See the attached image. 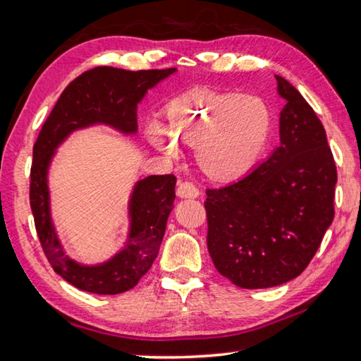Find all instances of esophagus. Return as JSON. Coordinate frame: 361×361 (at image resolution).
Masks as SVG:
<instances>
[{
  "label": "esophagus",
  "mask_w": 361,
  "mask_h": 361,
  "mask_svg": "<svg viewBox=\"0 0 361 361\" xmlns=\"http://www.w3.org/2000/svg\"><path fill=\"white\" fill-rule=\"evenodd\" d=\"M176 194H178V197H181V199H195V197H199L200 192H199V189L192 185V183L183 181L178 185Z\"/></svg>",
  "instance_id": "esophagus-1"
}]
</instances>
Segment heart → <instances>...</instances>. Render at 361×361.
<instances>
[{
	"mask_svg": "<svg viewBox=\"0 0 361 361\" xmlns=\"http://www.w3.org/2000/svg\"><path fill=\"white\" fill-rule=\"evenodd\" d=\"M272 127V109L262 97L195 87L164 106L162 121L149 127L148 137L170 157H178V146L195 148V164L207 178L231 183L261 161Z\"/></svg>",
	"mask_w": 361,
	"mask_h": 361,
	"instance_id": "b5f03b06",
	"label": "heart"
}]
</instances>
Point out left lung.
<instances>
[{
    "label": "left lung",
    "instance_id": "left-lung-1",
    "mask_svg": "<svg viewBox=\"0 0 361 361\" xmlns=\"http://www.w3.org/2000/svg\"><path fill=\"white\" fill-rule=\"evenodd\" d=\"M285 100L280 146L242 180L207 189V247L240 288H271L301 274L334 218L338 181L326 132L296 87L276 75Z\"/></svg>",
    "mask_w": 361,
    "mask_h": 361
}]
</instances>
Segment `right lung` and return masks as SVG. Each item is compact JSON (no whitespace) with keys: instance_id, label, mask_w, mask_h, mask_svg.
Listing matches in <instances>:
<instances>
[{"instance_id":"obj_1","label":"right lung","mask_w":361,"mask_h":361,"mask_svg":"<svg viewBox=\"0 0 361 361\" xmlns=\"http://www.w3.org/2000/svg\"><path fill=\"white\" fill-rule=\"evenodd\" d=\"M176 68L129 71L95 66L66 85L33 146L30 205L36 232L54 271L76 288L95 295H119L133 288L159 253L173 209V175H151L135 183L129 199V234L121 250L99 264H81L66 255L51 215L49 167L56 149L73 132L108 126L124 135L138 130L137 108L146 92Z\"/></svg>"}]
</instances>
